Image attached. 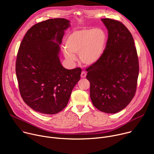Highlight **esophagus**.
<instances>
[{
    "label": "esophagus",
    "instance_id": "34e87169",
    "mask_svg": "<svg viewBox=\"0 0 154 154\" xmlns=\"http://www.w3.org/2000/svg\"><path fill=\"white\" fill-rule=\"evenodd\" d=\"M80 76H81L82 78H85V77H86V73L85 71H82V73H81Z\"/></svg>",
    "mask_w": 154,
    "mask_h": 154
}]
</instances>
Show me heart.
I'll return each instance as SVG.
<instances>
[{
	"mask_svg": "<svg viewBox=\"0 0 154 154\" xmlns=\"http://www.w3.org/2000/svg\"><path fill=\"white\" fill-rule=\"evenodd\" d=\"M107 41L106 32L100 28L77 30L71 33L65 42V58L74 61L79 54L82 63L93 66L101 58Z\"/></svg>",
	"mask_w": 154,
	"mask_h": 154,
	"instance_id": "heart-1",
	"label": "heart"
}]
</instances>
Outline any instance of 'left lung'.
<instances>
[{
  "mask_svg": "<svg viewBox=\"0 0 154 154\" xmlns=\"http://www.w3.org/2000/svg\"><path fill=\"white\" fill-rule=\"evenodd\" d=\"M108 39L100 60L86 71L93 105L106 113L125 108L134 98L139 74L137 52L132 35L121 22L101 19Z\"/></svg>",
  "mask_w": 154,
  "mask_h": 154,
  "instance_id": "1",
  "label": "left lung"
}]
</instances>
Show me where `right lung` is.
<instances>
[{
    "mask_svg": "<svg viewBox=\"0 0 154 154\" xmlns=\"http://www.w3.org/2000/svg\"><path fill=\"white\" fill-rule=\"evenodd\" d=\"M70 21L49 19L32 26L22 41L16 73L20 96L33 110L57 114L67 105L82 69H65L59 53L64 30Z\"/></svg>",
    "mask_w": 154,
    "mask_h": 154,
    "instance_id": "right-lung-1",
    "label": "right lung"
}]
</instances>
